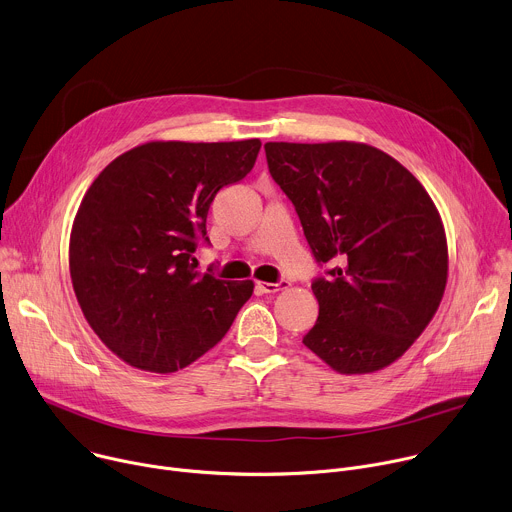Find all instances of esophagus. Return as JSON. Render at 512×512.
Segmentation results:
<instances>
[{
  "label": "esophagus",
  "mask_w": 512,
  "mask_h": 512,
  "mask_svg": "<svg viewBox=\"0 0 512 512\" xmlns=\"http://www.w3.org/2000/svg\"><path fill=\"white\" fill-rule=\"evenodd\" d=\"M289 283L287 281H277V283H267V281H257L255 287L261 291V294H277V291L285 289Z\"/></svg>",
  "instance_id": "1"
}]
</instances>
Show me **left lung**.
Masks as SVG:
<instances>
[{"instance_id":"obj_1","label":"left lung","mask_w":512,"mask_h":512,"mask_svg":"<svg viewBox=\"0 0 512 512\" xmlns=\"http://www.w3.org/2000/svg\"><path fill=\"white\" fill-rule=\"evenodd\" d=\"M318 263L320 304L304 344L340 375L395 362L435 316L448 283L442 216L395 158L356 141L265 143Z\"/></svg>"}]
</instances>
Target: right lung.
<instances>
[{
	"label": "right lung",
	"mask_w": 512,
	"mask_h": 512,
	"mask_svg": "<svg viewBox=\"0 0 512 512\" xmlns=\"http://www.w3.org/2000/svg\"><path fill=\"white\" fill-rule=\"evenodd\" d=\"M259 139L148 141L115 158L87 190L70 231L79 306L129 367L176 373L229 332L253 281L200 273L208 208L255 166Z\"/></svg>",
	"instance_id": "1"
}]
</instances>
